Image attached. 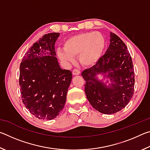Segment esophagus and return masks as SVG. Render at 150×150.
Listing matches in <instances>:
<instances>
[{"label": "esophagus", "instance_id": "esophagus-1", "mask_svg": "<svg viewBox=\"0 0 150 150\" xmlns=\"http://www.w3.org/2000/svg\"><path fill=\"white\" fill-rule=\"evenodd\" d=\"M72 73H73V75H80V73H81L79 70H78L77 69H73Z\"/></svg>", "mask_w": 150, "mask_h": 150}]
</instances>
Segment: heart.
Segmentation results:
<instances>
[{"instance_id":"b5f03b06","label":"heart","mask_w":150,"mask_h":150,"mask_svg":"<svg viewBox=\"0 0 150 150\" xmlns=\"http://www.w3.org/2000/svg\"><path fill=\"white\" fill-rule=\"evenodd\" d=\"M105 40L98 32L79 34L67 38L63 50L57 51V56L65 63H73L79 56L81 64L86 67L95 65L102 57L105 49Z\"/></svg>"}]
</instances>
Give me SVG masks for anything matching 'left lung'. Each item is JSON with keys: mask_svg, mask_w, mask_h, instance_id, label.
<instances>
[{"mask_svg": "<svg viewBox=\"0 0 150 150\" xmlns=\"http://www.w3.org/2000/svg\"><path fill=\"white\" fill-rule=\"evenodd\" d=\"M109 47L95 65L83 71L85 91L91 106L101 113L112 115L121 110L130 102L134 91V65L126 45L117 35L110 33ZM110 79L106 86L96 75ZM108 82V81H106Z\"/></svg>", "mask_w": 150, "mask_h": 150, "instance_id": "left-lung-1", "label": "left lung"}]
</instances>
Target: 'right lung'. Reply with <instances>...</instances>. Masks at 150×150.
<instances>
[{"instance_id":"add662e5","label":"right lung","mask_w":150,"mask_h":150,"mask_svg":"<svg viewBox=\"0 0 150 150\" xmlns=\"http://www.w3.org/2000/svg\"><path fill=\"white\" fill-rule=\"evenodd\" d=\"M59 33L45 34L25 54L20 65L22 100L32 115L52 120L64 108L71 71L60 67L55 51Z\"/></svg>"}]
</instances>
